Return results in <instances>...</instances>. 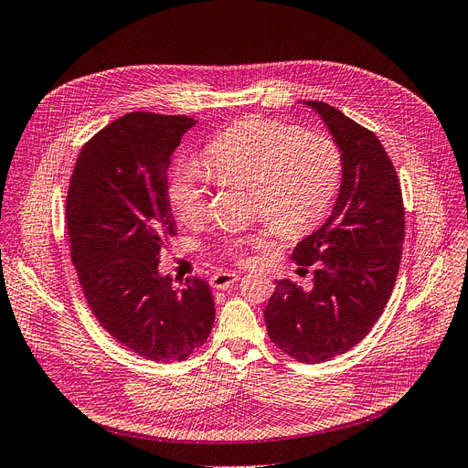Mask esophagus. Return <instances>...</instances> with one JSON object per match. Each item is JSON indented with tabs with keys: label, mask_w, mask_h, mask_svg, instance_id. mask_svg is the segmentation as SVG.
Listing matches in <instances>:
<instances>
[{
	"label": "esophagus",
	"mask_w": 468,
	"mask_h": 468,
	"mask_svg": "<svg viewBox=\"0 0 468 468\" xmlns=\"http://www.w3.org/2000/svg\"><path fill=\"white\" fill-rule=\"evenodd\" d=\"M237 282H239V273H235V271H218L210 280L214 289H228Z\"/></svg>",
	"instance_id": "obj_1"
}]
</instances>
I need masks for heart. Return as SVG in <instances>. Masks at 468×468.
Masks as SVG:
<instances>
[{"instance_id": "obj_1", "label": "heart", "mask_w": 468, "mask_h": 468, "mask_svg": "<svg viewBox=\"0 0 468 468\" xmlns=\"http://www.w3.org/2000/svg\"><path fill=\"white\" fill-rule=\"evenodd\" d=\"M206 169L218 183L250 186L249 204L280 235H299L316 225L335 198L341 152L330 136L295 125L250 117L207 144ZM167 198L185 223H198L207 207V177L195 165L173 171ZM256 239H233L235 252Z\"/></svg>"}]
</instances>
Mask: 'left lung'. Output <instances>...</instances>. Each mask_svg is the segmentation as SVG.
<instances>
[{"mask_svg": "<svg viewBox=\"0 0 468 468\" xmlns=\"http://www.w3.org/2000/svg\"><path fill=\"white\" fill-rule=\"evenodd\" d=\"M303 103L341 152V185L330 218L292 250L299 266L316 264L313 287L275 280L264 318L283 353L318 365L355 347L382 316L401 264L405 207L378 136L330 103Z\"/></svg>", "mask_w": 468, "mask_h": 468, "instance_id": "obj_1", "label": "left lung"}]
</instances>
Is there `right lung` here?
<instances>
[{
	"label": "right lung",
	"mask_w": 468,
	"mask_h": 468,
	"mask_svg": "<svg viewBox=\"0 0 468 468\" xmlns=\"http://www.w3.org/2000/svg\"><path fill=\"white\" fill-rule=\"evenodd\" d=\"M186 115L133 112L115 119L79 154L65 202L71 258L92 314L127 349L155 362L186 358L216 320L210 285L173 287L158 270L176 235L167 167Z\"/></svg>",
	"instance_id": "add662e5"
}]
</instances>
